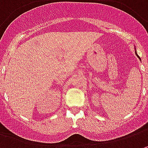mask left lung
Segmentation results:
<instances>
[{
    "label": "left lung",
    "instance_id": "1",
    "mask_svg": "<svg viewBox=\"0 0 148 148\" xmlns=\"http://www.w3.org/2000/svg\"><path fill=\"white\" fill-rule=\"evenodd\" d=\"M135 54H136V55H137V57H138V58H139V59L141 60V58H139V56H138V55L137 54V52H136V51H135Z\"/></svg>",
    "mask_w": 148,
    "mask_h": 148
}]
</instances>
